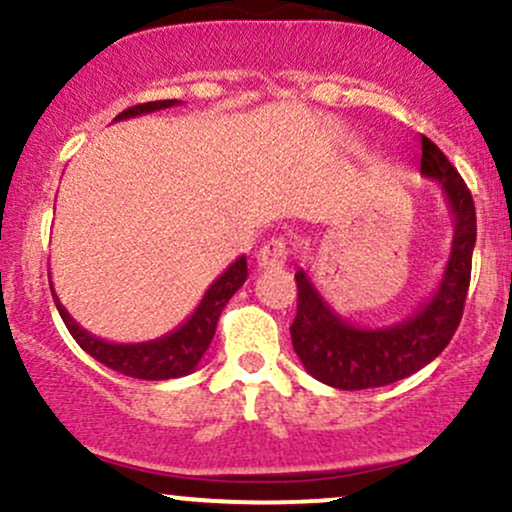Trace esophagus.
Returning a JSON list of instances; mask_svg holds the SVG:
<instances>
[{"label": "esophagus", "mask_w": 512, "mask_h": 512, "mask_svg": "<svg viewBox=\"0 0 512 512\" xmlns=\"http://www.w3.org/2000/svg\"><path fill=\"white\" fill-rule=\"evenodd\" d=\"M286 257H289L286 240L284 238H269L267 243L257 250L255 260L260 269H281L286 264Z\"/></svg>", "instance_id": "obj_1"}]
</instances>
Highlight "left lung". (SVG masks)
Masks as SVG:
<instances>
[{
    "label": "left lung",
    "instance_id": "left-lung-1",
    "mask_svg": "<svg viewBox=\"0 0 512 512\" xmlns=\"http://www.w3.org/2000/svg\"><path fill=\"white\" fill-rule=\"evenodd\" d=\"M421 175L438 180L455 231L436 291L409 317L383 327H358L325 301L305 269L296 272L298 313L291 325V342L305 370L320 383L337 390L397 383L428 366L450 344L460 325L477 243L474 199L460 173L424 134Z\"/></svg>",
    "mask_w": 512,
    "mask_h": 512
}]
</instances>
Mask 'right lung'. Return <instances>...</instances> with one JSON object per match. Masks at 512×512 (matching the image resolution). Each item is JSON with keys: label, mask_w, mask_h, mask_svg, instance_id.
<instances>
[{"label": "right lung", "mask_w": 512, "mask_h": 512, "mask_svg": "<svg viewBox=\"0 0 512 512\" xmlns=\"http://www.w3.org/2000/svg\"><path fill=\"white\" fill-rule=\"evenodd\" d=\"M180 103L182 101H151V103L134 105V108L122 110V113L115 117V122L129 120V117H139L146 113H156V110L173 108V105H180ZM245 279H248V260H245V255H240L236 262L228 264L226 272L216 276L214 284L209 286L207 293L202 296V301H199V305L195 308V313L187 317L182 325L175 327L173 332L163 334V337L149 339V342H137V344L105 342V339L84 330V327H81L79 322L67 313V308L60 303V298H57L52 284L50 289L69 334H72L76 344H79L88 356H93L98 363H103V366H108L110 370L129 375V378L173 380V378H182V375L192 373V370L199 366L204 351L209 349L211 339H214L216 322H219L221 310L226 308L228 301H231L233 293L245 284Z\"/></svg>", "instance_id": "right-lung-1"}]
</instances>
